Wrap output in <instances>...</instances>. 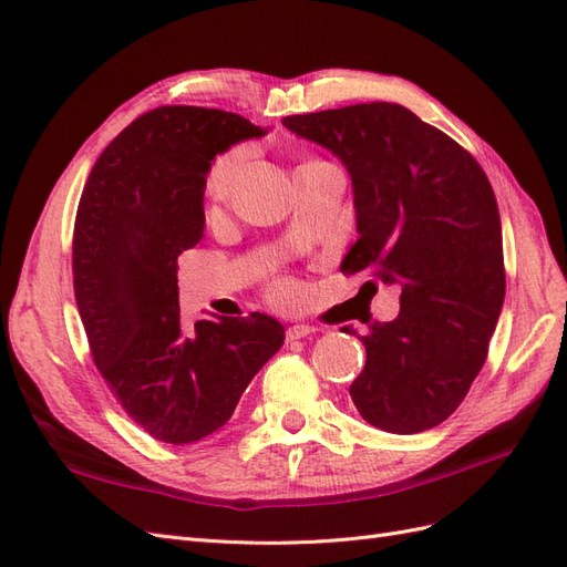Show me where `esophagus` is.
I'll return each instance as SVG.
<instances>
[{"label":"esophagus","mask_w":567,"mask_h":567,"mask_svg":"<svg viewBox=\"0 0 567 567\" xmlns=\"http://www.w3.org/2000/svg\"><path fill=\"white\" fill-rule=\"evenodd\" d=\"M317 329L315 326H310V323H293V326H288L286 329V340L290 342V340H300V338H307V336H312Z\"/></svg>","instance_id":"esophagus-1"}]
</instances>
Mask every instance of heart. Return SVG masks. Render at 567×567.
I'll return each mask as SVG.
<instances>
[{"label":"heart","instance_id":"1","mask_svg":"<svg viewBox=\"0 0 567 567\" xmlns=\"http://www.w3.org/2000/svg\"><path fill=\"white\" fill-rule=\"evenodd\" d=\"M241 161H244V151H238V148L221 153V156H217L213 161V165L208 167V173H205V179H203V198H205V205H208V210H217L219 205L229 198L236 169H238V165H241ZM317 163H323V161H317V158L305 161L298 165V169L312 167ZM269 296L277 305H288L296 298V286L281 279L271 286Z\"/></svg>","mask_w":567,"mask_h":567}]
</instances>
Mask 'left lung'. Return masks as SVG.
Listing matches in <instances>:
<instances>
[{"instance_id": "1", "label": "left lung", "mask_w": 567, "mask_h": 567, "mask_svg": "<svg viewBox=\"0 0 567 567\" xmlns=\"http://www.w3.org/2000/svg\"><path fill=\"white\" fill-rule=\"evenodd\" d=\"M284 125L333 151L352 177L359 238L342 274L371 271L402 290L398 319L359 336L367 364L350 385L357 411L398 435L440 425L483 369L506 293L487 175L400 104L288 115Z\"/></svg>"}]
</instances>
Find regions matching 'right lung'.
Instances as JSON below:
<instances>
[{
    "label": "right lung",
    "mask_w": 567,
    "mask_h": 567,
    "mask_svg": "<svg viewBox=\"0 0 567 567\" xmlns=\"http://www.w3.org/2000/svg\"><path fill=\"white\" fill-rule=\"evenodd\" d=\"M238 113L158 106L104 148L82 188L73 286L92 359L125 414L169 444L208 437L284 346L267 315L186 329L177 257L203 238V179L231 144L262 136Z\"/></svg>",
    "instance_id": "obj_1"
}]
</instances>
